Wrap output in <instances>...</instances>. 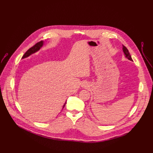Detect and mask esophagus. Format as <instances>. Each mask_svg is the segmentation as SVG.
I'll list each match as a JSON object with an SVG mask.
<instances>
[{"mask_svg":"<svg viewBox=\"0 0 153 153\" xmlns=\"http://www.w3.org/2000/svg\"><path fill=\"white\" fill-rule=\"evenodd\" d=\"M82 87L83 88H87V87H88L89 86H88V85L86 84V83H84V84H83L82 85Z\"/></svg>","mask_w":153,"mask_h":153,"instance_id":"obj_1","label":"esophagus"}]
</instances>
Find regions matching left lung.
I'll return each mask as SVG.
<instances>
[{"label":"left lung","instance_id":"left-lung-1","mask_svg":"<svg viewBox=\"0 0 153 153\" xmlns=\"http://www.w3.org/2000/svg\"><path fill=\"white\" fill-rule=\"evenodd\" d=\"M123 52H124V53L125 57H126L128 59H129V61H133V60H132V59H131V55H130V54H129V53L128 50L127 48H126V47H125V46H124V45H123Z\"/></svg>","mask_w":153,"mask_h":153}]
</instances>
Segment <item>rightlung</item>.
I'll list each match as a JSON object with an SVG mask.
<instances>
[{"instance_id":"right-lung-1","label":"right lung","mask_w":153,"mask_h":153,"mask_svg":"<svg viewBox=\"0 0 153 153\" xmlns=\"http://www.w3.org/2000/svg\"><path fill=\"white\" fill-rule=\"evenodd\" d=\"M44 45V41H39V42H38V43H36L34 46H33V47H31L30 48H29L28 50L27 51V52L25 53V54L23 55L22 57V59H25V58H27L29 57L30 55L33 54L36 52H38V51H39L40 50V48L43 47ZM66 103V101L65 102V103L64 104L63 106H62V109L65 106V105Z\"/></svg>"}]
</instances>
